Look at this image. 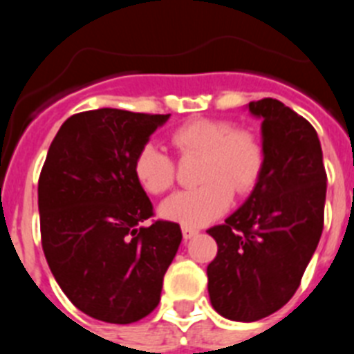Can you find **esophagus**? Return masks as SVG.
<instances>
[{
    "instance_id": "obj_1",
    "label": "esophagus",
    "mask_w": 354,
    "mask_h": 354,
    "mask_svg": "<svg viewBox=\"0 0 354 354\" xmlns=\"http://www.w3.org/2000/svg\"><path fill=\"white\" fill-rule=\"evenodd\" d=\"M198 228H195V227H189V225H183V237L184 239H192V237H196L198 236Z\"/></svg>"
}]
</instances>
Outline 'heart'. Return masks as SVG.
I'll use <instances>...</instances> for the list:
<instances>
[{"mask_svg":"<svg viewBox=\"0 0 354 354\" xmlns=\"http://www.w3.org/2000/svg\"><path fill=\"white\" fill-rule=\"evenodd\" d=\"M171 143L180 156H200L202 186L171 195L159 205L165 220L200 227L220 218L236 193L250 192L262 170L264 150L255 134L236 129L232 122L193 118L171 131ZM134 175L147 193L161 195L170 189L175 167L170 156L147 143L134 158Z\"/></svg>","mask_w":354,"mask_h":354,"instance_id":"obj_1","label":"heart"}]
</instances>
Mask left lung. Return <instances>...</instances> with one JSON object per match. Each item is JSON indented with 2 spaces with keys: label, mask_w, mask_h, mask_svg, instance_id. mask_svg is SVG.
<instances>
[{
  "label": "left lung",
  "mask_w": 354,
  "mask_h": 354,
  "mask_svg": "<svg viewBox=\"0 0 354 354\" xmlns=\"http://www.w3.org/2000/svg\"><path fill=\"white\" fill-rule=\"evenodd\" d=\"M246 109L262 120L264 162L245 204L207 230L218 245L207 289L218 314L252 323L299 287L323 234L326 171L310 122L271 97Z\"/></svg>",
  "instance_id": "1"
}]
</instances>
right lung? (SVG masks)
<instances>
[{"mask_svg": "<svg viewBox=\"0 0 354 354\" xmlns=\"http://www.w3.org/2000/svg\"><path fill=\"white\" fill-rule=\"evenodd\" d=\"M168 118L115 108L72 115L40 171L49 270L81 312L104 323L129 324L154 310L183 239L174 221L138 225L152 216V204L134 158Z\"/></svg>", "mask_w": 354, "mask_h": 354, "instance_id": "right-lung-1", "label": "right lung"}]
</instances>
